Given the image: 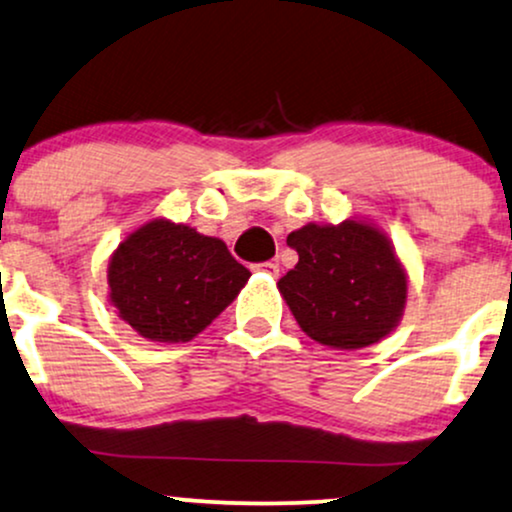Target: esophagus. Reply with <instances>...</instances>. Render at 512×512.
Returning a JSON list of instances; mask_svg holds the SVG:
<instances>
[{
	"mask_svg": "<svg viewBox=\"0 0 512 512\" xmlns=\"http://www.w3.org/2000/svg\"><path fill=\"white\" fill-rule=\"evenodd\" d=\"M256 270H266V273H270V275H278L280 273V266L275 261H263V263H256L254 266Z\"/></svg>",
	"mask_w": 512,
	"mask_h": 512,
	"instance_id": "34e87169",
	"label": "esophagus"
}]
</instances>
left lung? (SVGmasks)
I'll return each instance as SVG.
<instances>
[{"mask_svg": "<svg viewBox=\"0 0 512 512\" xmlns=\"http://www.w3.org/2000/svg\"><path fill=\"white\" fill-rule=\"evenodd\" d=\"M287 244L299 263L278 287L311 340L333 350H362L398 326L407 275L381 230L362 220L309 222Z\"/></svg>", "mask_w": 512, "mask_h": 512, "instance_id": "1", "label": "left lung"}]
</instances>
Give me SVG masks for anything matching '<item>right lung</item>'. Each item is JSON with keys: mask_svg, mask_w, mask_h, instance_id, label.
Masks as SVG:
<instances>
[{"mask_svg": "<svg viewBox=\"0 0 512 512\" xmlns=\"http://www.w3.org/2000/svg\"><path fill=\"white\" fill-rule=\"evenodd\" d=\"M249 275L222 239L150 220L117 246L107 285L110 302L141 338L189 342L232 304Z\"/></svg>", "mask_w": 512, "mask_h": 512, "instance_id": "1", "label": "right lung"}]
</instances>
